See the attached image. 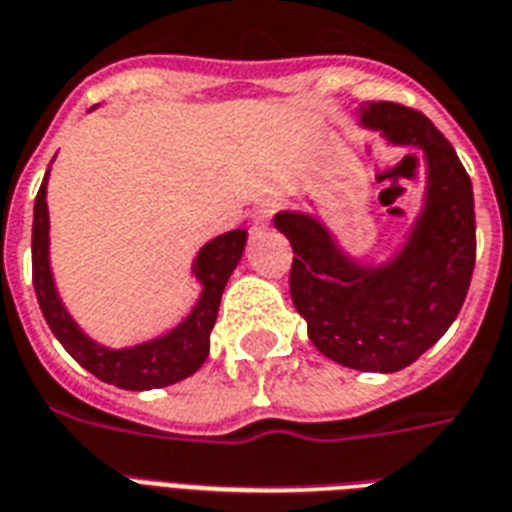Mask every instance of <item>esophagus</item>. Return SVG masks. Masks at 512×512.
<instances>
[{"instance_id":"esophagus-1","label":"esophagus","mask_w":512,"mask_h":512,"mask_svg":"<svg viewBox=\"0 0 512 512\" xmlns=\"http://www.w3.org/2000/svg\"><path fill=\"white\" fill-rule=\"evenodd\" d=\"M275 213H277V202L275 200L256 202V208H253V229H264V227H267Z\"/></svg>"}]
</instances>
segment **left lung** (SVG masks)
<instances>
[{
	"label": "left lung",
	"instance_id": "obj_1",
	"mask_svg": "<svg viewBox=\"0 0 512 512\" xmlns=\"http://www.w3.org/2000/svg\"><path fill=\"white\" fill-rule=\"evenodd\" d=\"M363 125L427 157V200L406 248L384 267L347 259L304 213H277L291 240V299L326 358L392 374L433 347L465 304L475 267L473 184L454 146L417 109L368 101Z\"/></svg>",
	"mask_w": 512,
	"mask_h": 512
}]
</instances>
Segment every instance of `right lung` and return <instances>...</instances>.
Wrapping results in <instances>:
<instances>
[{
    "instance_id": "1",
    "label": "right lung",
    "mask_w": 512,
    "mask_h": 512,
    "mask_svg": "<svg viewBox=\"0 0 512 512\" xmlns=\"http://www.w3.org/2000/svg\"><path fill=\"white\" fill-rule=\"evenodd\" d=\"M50 173V170H47ZM47 173L34 200V227H31V280L37 291L39 310L45 315L47 326L55 339L66 347L71 358L101 382L122 387V390H154L168 387L186 376H192L205 363L211 350V331L219 315L221 293L227 285L232 269L243 256L248 232L232 229L227 235L216 237L205 245L194 259V277L202 283V296L192 315L176 326L170 334L154 342L138 344L130 350H109L90 342L77 323L63 310L61 299L55 293L53 272L47 261Z\"/></svg>"
}]
</instances>
